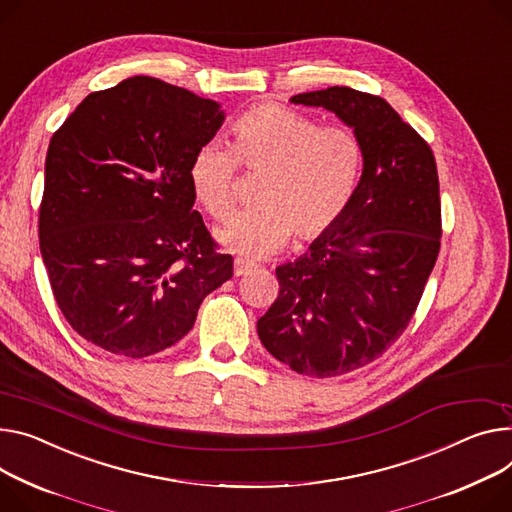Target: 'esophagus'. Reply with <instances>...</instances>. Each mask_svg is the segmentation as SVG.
Returning <instances> with one entry per match:
<instances>
[{
	"instance_id": "esophagus-1",
	"label": "esophagus",
	"mask_w": 512,
	"mask_h": 512,
	"mask_svg": "<svg viewBox=\"0 0 512 512\" xmlns=\"http://www.w3.org/2000/svg\"><path fill=\"white\" fill-rule=\"evenodd\" d=\"M254 270V264H250V262H246V260H235L233 262V274L235 277H244V274H250Z\"/></svg>"
}]
</instances>
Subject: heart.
Here are the masks:
<instances>
[{
	"label": "heart",
	"mask_w": 512,
	"mask_h": 512,
	"mask_svg": "<svg viewBox=\"0 0 512 512\" xmlns=\"http://www.w3.org/2000/svg\"><path fill=\"white\" fill-rule=\"evenodd\" d=\"M233 149L209 143L196 149L188 178L196 201L225 221L238 205V168L264 174L258 209L233 219L219 240L233 252L262 258L316 242L342 221L361 178L363 149L344 125H320L313 116L283 104H258L231 123Z\"/></svg>",
	"instance_id": "obj_1"
}]
</instances>
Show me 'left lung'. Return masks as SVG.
Listing matches in <instances>:
<instances>
[{"label":"left lung","mask_w":512,"mask_h":512,"mask_svg":"<svg viewBox=\"0 0 512 512\" xmlns=\"http://www.w3.org/2000/svg\"><path fill=\"white\" fill-rule=\"evenodd\" d=\"M355 129L363 176L346 215L277 268L279 297L258 320L274 359L307 377L357 371L408 328L441 250V196L430 145L381 96L332 86L291 98Z\"/></svg>","instance_id":"left-lung-1"}]
</instances>
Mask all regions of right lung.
Listing matches in <instances>:
<instances>
[{"label": "right lung", "mask_w": 512, "mask_h": 512, "mask_svg": "<svg viewBox=\"0 0 512 512\" xmlns=\"http://www.w3.org/2000/svg\"><path fill=\"white\" fill-rule=\"evenodd\" d=\"M221 123L217 102L135 75L92 92L51 137L41 254L63 318L90 344L151 357L233 277L188 178Z\"/></svg>", "instance_id": "right-lung-1"}]
</instances>
